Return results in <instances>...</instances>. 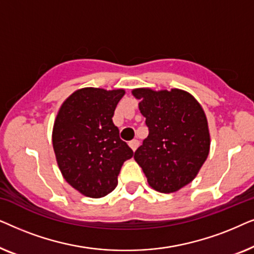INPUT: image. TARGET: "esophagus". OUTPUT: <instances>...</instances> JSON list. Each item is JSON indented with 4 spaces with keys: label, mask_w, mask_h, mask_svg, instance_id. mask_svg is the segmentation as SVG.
Listing matches in <instances>:
<instances>
[{
    "label": "esophagus",
    "mask_w": 254,
    "mask_h": 254,
    "mask_svg": "<svg viewBox=\"0 0 254 254\" xmlns=\"http://www.w3.org/2000/svg\"><path fill=\"white\" fill-rule=\"evenodd\" d=\"M128 144H129V147L133 149V151H135L137 149L138 145H140V141H138V140H133V141H130Z\"/></svg>",
    "instance_id": "1"
}]
</instances>
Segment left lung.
Returning a JSON list of instances; mask_svg holds the SVG:
<instances>
[{"label": "left lung", "mask_w": 254, "mask_h": 254, "mask_svg": "<svg viewBox=\"0 0 254 254\" xmlns=\"http://www.w3.org/2000/svg\"><path fill=\"white\" fill-rule=\"evenodd\" d=\"M149 135L135 151L149 185L161 193L176 192L195 178L209 154V130L202 107L179 89H135Z\"/></svg>", "instance_id": "left-lung-1"}]
</instances>
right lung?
<instances>
[{"mask_svg":"<svg viewBox=\"0 0 254 254\" xmlns=\"http://www.w3.org/2000/svg\"><path fill=\"white\" fill-rule=\"evenodd\" d=\"M124 95L123 89L77 90L55 119L53 148L59 168L69 185L89 197L112 192L124 162L134 155L112 120Z\"/></svg>","mask_w":254,"mask_h":254,"instance_id":"obj_1","label":"right lung"}]
</instances>
